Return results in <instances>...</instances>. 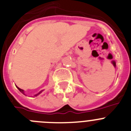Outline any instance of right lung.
Masks as SVG:
<instances>
[{"label":"right lung","instance_id":"obj_1","mask_svg":"<svg viewBox=\"0 0 131 131\" xmlns=\"http://www.w3.org/2000/svg\"><path fill=\"white\" fill-rule=\"evenodd\" d=\"M17 88H18V90H19L20 91V92H21V93H23V94H24V95H26V94H25V92H24V90H23L21 89V88H19V87H17ZM43 90H41V91H40V92H39V93H37V94L34 95V97H36V96H38V95H39V94H40V93H41V92H43Z\"/></svg>","mask_w":131,"mask_h":131}]
</instances>
